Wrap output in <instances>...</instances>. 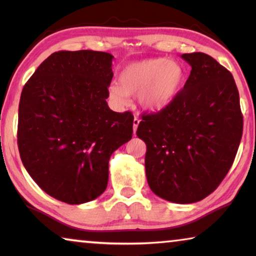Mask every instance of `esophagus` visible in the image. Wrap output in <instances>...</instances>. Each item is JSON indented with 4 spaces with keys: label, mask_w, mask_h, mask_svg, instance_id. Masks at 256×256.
Returning <instances> with one entry per match:
<instances>
[{
    "label": "esophagus",
    "mask_w": 256,
    "mask_h": 256,
    "mask_svg": "<svg viewBox=\"0 0 256 256\" xmlns=\"http://www.w3.org/2000/svg\"><path fill=\"white\" fill-rule=\"evenodd\" d=\"M138 124H140V120L138 118H135L134 121H132V130H134V134L136 132V129H138Z\"/></svg>",
    "instance_id": "esophagus-1"
}]
</instances>
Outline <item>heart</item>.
<instances>
[{
    "instance_id": "b5f03b06",
    "label": "heart",
    "mask_w": 256,
    "mask_h": 256,
    "mask_svg": "<svg viewBox=\"0 0 256 256\" xmlns=\"http://www.w3.org/2000/svg\"><path fill=\"white\" fill-rule=\"evenodd\" d=\"M113 82L108 96L118 107L127 106L129 96H138L146 110H162L174 102L186 80V70L169 58H148L128 64Z\"/></svg>"
}]
</instances>
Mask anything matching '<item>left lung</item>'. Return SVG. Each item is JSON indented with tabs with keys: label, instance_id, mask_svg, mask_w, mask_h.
<instances>
[{
	"label": "left lung",
	"instance_id": "1",
	"mask_svg": "<svg viewBox=\"0 0 256 256\" xmlns=\"http://www.w3.org/2000/svg\"><path fill=\"white\" fill-rule=\"evenodd\" d=\"M191 66L172 104L143 115L146 174L158 197L176 204L202 200L218 188L242 136L239 92L228 70L202 52L180 56Z\"/></svg>",
	"mask_w": 256,
	"mask_h": 256
}]
</instances>
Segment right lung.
<instances>
[{
  "label": "right lung",
  "mask_w": 256,
  "mask_h": 256,
  "mask_svg": "<svg viewBox=\"0 0 256 256\" xmlns=\"http://www.w3.org/2000/svg\"><path fill=\"white\" fill-rule=\"evenodd\" d=\"M113 56L58 51L48 57L20 94L17 143L31 178L68 204L99 197L108 183V162L132 135L130 112L108 107Z\"/></svg>",
  "instance_id": "right-lung-1"
}]
</instances>
